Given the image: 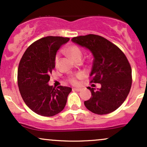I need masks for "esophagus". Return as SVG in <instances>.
Segmentation results:
<instances>
[{
    "mask_svg": "<svg viewBox=\"0 0 147 147\" xmlns=\"http://www.w3.org/2000/svg\"><path fill=\"white\" fill-rule=\"evenodd\" d=\"M82 89L80 88H72V90H76V91H82Z\"/></svg>",
    "mask_w": 147,
    "mask_h": 147,
    "instance_id": "obj_1",
    "label": "esophagus"
}]
</instances>
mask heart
Wrapping results in <instances>:
<instances>
[{
    "label": "heart",
    "instance_id": "heart-1",
    "mask_svg": "<svg viewBox=\"0 0 147 147\" xmlns=\"http://www.w3.org/2000/svg\"><path fill=\"white\" fill-rule=\"evenodd\" d=\"M67 54L70 56L74 61L78 59H82V52L81 50V49L79 48V47L76 46V45H72V46H70L68 50H67ZM59 61V55H57L56 57H55V65H58ZM82 76V74H79L77 76V78H79ZM77 77H71L69 81L70 82L74 85H76L77 84Z\"/></svg>",
    "mask_w": 147,
    "mask_h": 147
}]
</instances>
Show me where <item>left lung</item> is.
<instances>
[{"instance_id": "obj_1", "label": "left lung", "mask_w": 147, "mask_h": 147, "mask_svg": "<svg viewBox=\"0 0 147 147\" xmlns=\"http://www.w3.org/2000/svg\"><path fill=\"white\" fill-rule=\"evenodd\" d=\"M71 41L92 53L90 82L101 84L97 90L88 87L92 96L84 102V105L95 114L113 112L125 101L132 84V70L125 55L117 46L98 35L74 37Z\"/></svg>"}]
</instances>
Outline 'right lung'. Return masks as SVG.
I'll list each match as a JSON object with an SVG mask.
<instances>
[{
  "mask_svg": "<svg viewBox=\"0 0 147 147\" xmlns=\"http://www.w3.org/2000/svg\"><path fill=\"white\" fill-rule=\"evenodd\" d=\"M70 38L49 36L40 38L28 47L18 68V86L22 98L32 111L45 117L60 113L65 107L72 88H52L48 84L55 68L57 50Z\"/></svg>",
  "mask_w": 147,
  "mask_h": 147,
  "instance_id": "obj_1",
  "label": "right lung"
}]
</instances>
